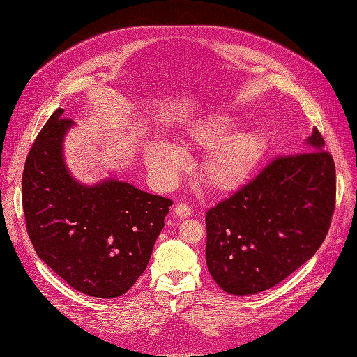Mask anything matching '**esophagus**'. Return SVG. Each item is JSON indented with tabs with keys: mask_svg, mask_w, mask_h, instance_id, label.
I'll use <instances>...</instances> for the list:
<instances>
[{
	"mask_svg": "<svg viewBox=\"0 0 357 357\" xmlns=\"http://www.w3.org/2000/svg\"><path fill=\"white\" fill-rule=\"evenodd\" d=\"M175 214H176L178 217H181V218L191 215V208H190V205H186V204H183V202L176 204V207H175Z\"/></svg>",
	"mask_w": 357,
	"mask_h": 357,
	"instance_id": "obj_1",
	"label": "esophagus"
}]
</instances>
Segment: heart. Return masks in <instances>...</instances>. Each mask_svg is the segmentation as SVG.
Listing matches in <instances>:
<instances>
[{"instance_id":"heart-1","label":"heart","mask_w":357,"mask_h":357,"mask_svg":"<svg viewBox=\"0 0 357 357\" xmlns=\"http://www.w3.org/2000/svg\"><path fill=\"white\" fill-rule=\"evenodd\" d=\"M238 120L226 112H210L182 128L179 140L191 149H207L201 162L204 183L218 192H231L255 174L266 150V137L257 128H236ZM146 165L165 186L175 183L185 166L182 150L166 140L146 149Z\"/></svg>"}]
</instances>
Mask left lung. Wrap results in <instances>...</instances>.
Here are the masks:
<instances>
[{
	"instance_id": "left-lung-1",
	"label": "left lung",
	"mask_w": 357,
	"mask_h": 357,
	"mask_svg": "<svg viewBox=\"0 0 357 357\" xmlns=\"http://www.w3.org/2000/svg\"><path fill=\"white\" fill-rule=\"evenodd\" d=\"M304 152L278 158L207 211L205 260L222 291H266L321 246L335 204V169L315 127Z\"/></svg>"
}]
</instances>
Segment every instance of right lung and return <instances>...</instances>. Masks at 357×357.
Wrapping results in <instances>:
<instances>
[{
  "label": "right lung",
  "mask_w": 357,
  "mask_h": 357,
  "mask_svg": "<svg viewBox=\"0 0 357 357\" xmlns=\"http://www.w3.org/2000/svg\"><path fill=\"white\" fill-rule=\"evenodd\" d=\"M58 108L34 140L23 172V210L33 248L73 289L117 298L144 272L172 201L114 175L75 178L63 143L75 127Z\"/></svg>",
  "instance_id": "right-lung-1"
}]
</instances>
